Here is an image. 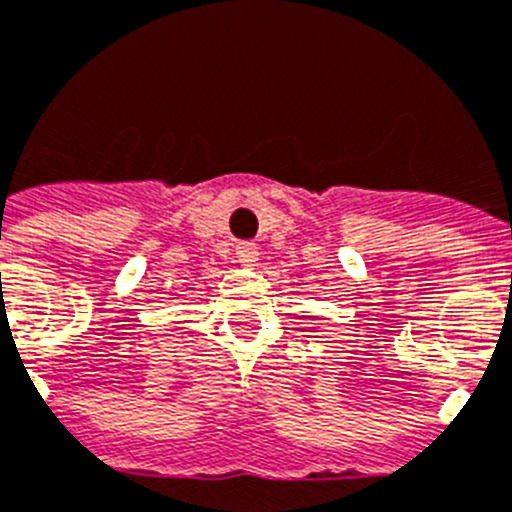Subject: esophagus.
Listing matches in <instances>:
<instances>
[{
    "mask_svg": "<svg viewBox=\"0 0 512 512\" xmlns=\"http://www.w3.org/2000/svg\"><path fill=\"white\" fill-rule=\"evenodd\" d=\"M236 256L241 266H253L259 261V248H256V243H238Z\"/></svg>",
    "mask_w": 512,
    "mask_h": 512,
    "instance_id": "34e87169",
    "label": "esophagus"
}]
</instances>
